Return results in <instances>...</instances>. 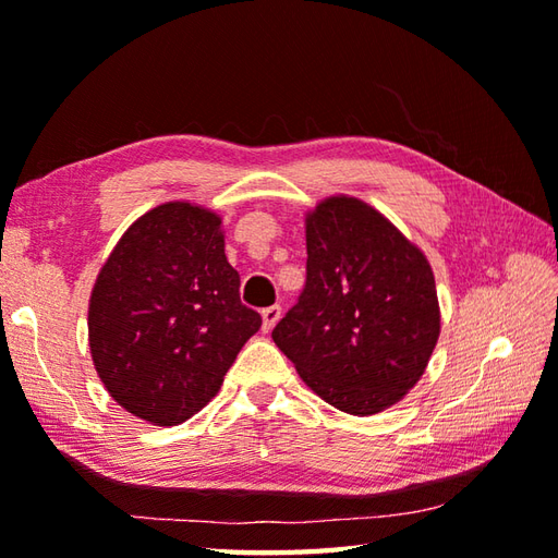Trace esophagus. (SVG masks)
Masks as SVG:
<instances>
[{
	"label": "esophagus",
	"mask_w": 558,
	"mask_h": 558,
	"mask_svg": "<svg viewBox=\"0 0 558 558\" xmlns=\"http://www.w3.org/2000/svg\"><path fill=\"white\" fill-rule=\"evenodd\" d=\"M280 314H282V310H280L278 304L266 306V310L260 312V316H264V330H266V333H268V330H272V326L280 322Z\"/></svg>",
	"instance_id": "1"
}]
</instances>
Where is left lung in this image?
Wrapping results in <instances>:
<instances>
[{"label":"left lung","mask_w":558,"mask_h":558,"mask_svg":"<svg viewBox=\"0 0 558 558\" xmlns=\"http://www.w3.org/2000/svg\"><path fill=\"white\" fill-rule=\"evenodd\" d=\"M441 333L429 260L381 213L330 196L306 216V282L272 340L316 396L348 414L396 405Z\"/></svg>","instance_id":"1"}]
</instances>
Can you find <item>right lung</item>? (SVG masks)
I'll use <instances>...</instances> for the list:
<instances>
[{
  "label": "right lung",
  "instance_id": "right-lung-1",
  "mask_svg": "<svg viewBox=\"0 0 558 558\" xmlns=\"http://www.w3.org/2000/svg\"><path fill=\"white\" fill-rule=\"evenodd\" d=\"M258 328L225 256L220 218L186 201L148 210L122 234L88 304L100 381L126 412L158 426L208 405Z\"/></svg>",
  "mask_w": 558,
  "mask_h": 558
}]
</instances>
